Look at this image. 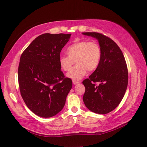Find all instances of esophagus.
Instances as JSON below:
<instances>
[{
  "mask_svg": "<svg viewBox=\"0 0 147 147\" xmlns=\"http://www.w3.org/2000/svg\"><path fill=\"white\" fill-rule=\"evenodd\" d=\"M73 83L74 85H76V84H78L80 83L79 81H77V80H73Z\"/></svg>",
  "mask_w": 147,
  "mask_h": 147,
  "instance_id": "esophagus-1",
  "label": "esophagus"
}]
</instances>
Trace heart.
<instances>
[{"label": "heart", "instance_id": "obj_1", "mask_svg": "<svg viewBox=\"0 0 147 147\" xmlns=\"http://www.w3.org/2000/svg\"><path fill=\"white\" fill-rule=\"evenodd\" d=\"M68 55H62L59 58L60 66L64 71L71 69L67 74L69 78L80 80L85 76L88 70L94 71L98 67L101 59V48L99 43L93 40H81L70 45L66 49Z\"/></svg>", "mask_w": 147, "mask_h": 147}]
</instances>
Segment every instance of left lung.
<instances>
[{"instance_id":"8db88e82","label":"left lung","mask_w":147,"mask_h":147,"mask_svg":"<svg viewBox=\"0 0 147 147\" xmlns=\"http://www.w3.org/2000/svg\"><path fill=\"white\" fill-rule=\"evenodd\" d=\"M83 34L97 39L102 52L98 67L83 82L85 87L84 104L95 113L107 114L117 107L126 91L128 71L125 58L117 43L109 37L96 32Z\"/></svg>"}]
</instances>
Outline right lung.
Here are the masks:
<instances>
[{
	"label": "right lung",
	"mask_w": 147,
	"mask_h": 147,
	"mask_svg": "<svg viewBox=\"0 0 147 147\" xmlns=\"http://www.w3.org/2000/svg\"><path fill=\"white\" fill-rule=\"evenodd\" d=\"M71 34L44 33L22 53L18 67L21 95L26 106L42 117L59 113L73 83L61 71L60 53Z\"/></svg>",
	"instance_id": "add662e5"
}]
</instances>
